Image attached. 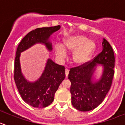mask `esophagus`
I'll return each instance as SVG.
<instances>
[{
	"mask_svg": "<svg viewBox=\"0 0 125 125\" xmlns=\"http://www.w3.org/2000/svg\"><path fill=\"white\" fill-rule=\"evenodd\" d=\"M68 74H69V70L68 69L66 68L65 69V75H66V77L68 76Z\"/></svg>",
	"mask_w": 125,
	"mask_h": 125,
	"instance_id": "1",
	"label": "esophagus"
}]
</instances>
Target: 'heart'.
Listing matches in <instances>:
<instances>
[{"label":"heart","mask_w":125,"mask_h":125,"mask_svg":"<svg viewBox=\"0 0 125 125\" xmlns=\"http://www.w3.org/2000/svg\"><path fill=\"white\" fill-rule=\"evenodd\" d=\"M95 49L94 42L89 40L82 35H74L65 37L63 40V45L56 44L54 51L56 56L63 59L66 55V51L73 52L72 60L76 66H81L86 63L91 59Z\"/></svg>","instance_id":"b5f03b06"}]
</instances>
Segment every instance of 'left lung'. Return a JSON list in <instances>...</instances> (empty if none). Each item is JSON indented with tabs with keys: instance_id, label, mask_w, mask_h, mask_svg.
Listing matches in <instances>:
<instances>
[{
	"instance_id": "left-lung-1",
	"label": "left lung",
	"mask_w": 125,
	"mask_h": 125,
	"mask_svg": "<svg viewBox=\"0 0 125 125\" xmlns=\"http://www.w3.org/2000/svg\"><path fill=\"white\" fill-rule=\"evenodd\" d=\"M114 63L113 48L109 42L103 39L102 52L92 62L70 69L68 79L71 83V103L75 109L80 111H89L103 102L111 86ZM98 64L103 66V73L101 79L94 82L92 75Z\"/></svg>"
}]
</instances>
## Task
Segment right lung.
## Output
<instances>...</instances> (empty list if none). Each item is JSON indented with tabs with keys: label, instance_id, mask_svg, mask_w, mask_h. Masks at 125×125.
Here are the masks:
<instances>
[{
	"label": "right lung",
	"instance_id": "right-lung-1",
	"mask_svg": "<svg viewBox=\"0 0 125 125\" xmlns=\"http://www.w3.org/2000/svg\"><path fill=\"white\" fill-rule=\"evenodd\" d=\"M60 28V26L58 25L35 29L22 39L17 48L14 74L15 83L22 99L35 108H45L53 102L55 92L65 78V68L48 59L40 78L31 82L22 74L20 64L21 53L36 43L44 44L48 50L51 51L52 46L49 39Z\"/></svg>",
	"mask_w": 125,
	"mask_h": 125
}]
</instances>
